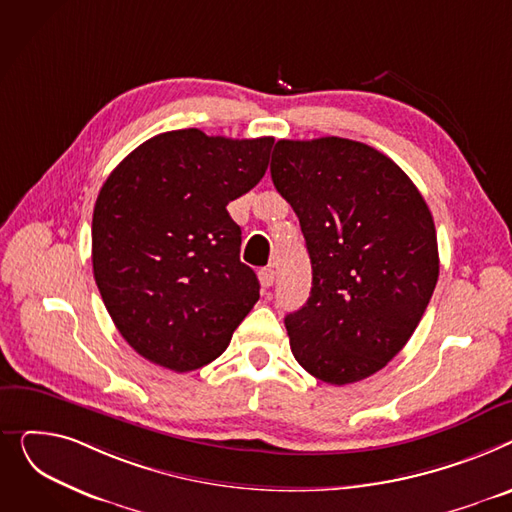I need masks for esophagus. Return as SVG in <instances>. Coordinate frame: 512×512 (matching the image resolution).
Instances as JSON below:
<instances>
[{
  "instance_id": "esophagus-1",
  "label": "esophagus",
  "mask_w": 512,
  "mask_h": 512,
  "mask_svg": "<svg viewBox=\"0 0 512 512\" xmlns=\"http://www.w3.org/2000/svg\"><path fill=\"white\" fill-rule=\"evenodd\" d=\"M258 279H260V285H262L264 289H268L270 285L275 283V270H273V268H262L260 273H258Z\"/></svg>"
}]
</instances>
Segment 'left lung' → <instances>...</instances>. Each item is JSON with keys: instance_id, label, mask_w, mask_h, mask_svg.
I'll return each mask as SVG.
<instances>
[{"instance_id": "obj_1", "label": "left lung", "mask_w": 512, "mask_h": 512, "mask_svg": "<svg viewBox=\"0 0 512 512\" xmlns=\"http://www.w3.org/2000/svg\"><path fill=\"white\" fill-rule=\"evenodd\" d=\"M270 175L312 262L308 302L285 316L293 357L328 384L364 380L430 304L440 270L430 208L395 161L347 138L279 140Z\"/></svg>"}]
</instances>
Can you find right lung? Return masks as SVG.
<instances>
[{
	"label": "right lung",
	"instance_id": "add662e5",
	"mask_svg": "<svg viewBox=\"0 0 512 512\" xmlns=\"http://www.w3.org/2000/svg\"><path fill=\"white\" fill-rule=\"evenodd\" d=\"M273 142L173 130L134 148L103 184L95 281L113 324L148 362L173 372L210 364L258 302L227 204L260 182Z\"/></svg>",
	"mask_w": 512,
	"mask_h": 512
}]
</instances>
